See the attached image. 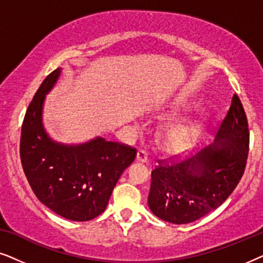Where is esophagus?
<instances>
[{
	"mask_svg": "<svg viewBox=\"0 0 263 263\" xmlns=\"http://www.w3.org/2000/svg\"><path fill=\"white\" fill-rule=\"evenodd\" d=\"M136 160L141 161V163H147V161H148V158H147V153L145 149L138 151V153H136Z\"/></svg>",
	"mask_w": 263,
	"mask_h": 263,
	"instance_id": "obj_1",
	"label": "esophagus"
}]
</instances>
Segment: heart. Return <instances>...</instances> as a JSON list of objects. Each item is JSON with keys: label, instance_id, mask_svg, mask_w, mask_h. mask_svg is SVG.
<instances>
[{"label": "heart", "instance_id": "b5f03b06", "mask_svg": "<svg viewBox=\"0 0 263 263\" xmlns=\"http://www.w3.org/2000/svg\"><path fill=\"white\" fill-rule=\"evenodd\" d=\"M199 128L195 124H178L161 135L160 145L165 152L179 153L189 148L195 140Z\"/></svg>", "mask_w": 263, "mask_h": 263}]
</instances>
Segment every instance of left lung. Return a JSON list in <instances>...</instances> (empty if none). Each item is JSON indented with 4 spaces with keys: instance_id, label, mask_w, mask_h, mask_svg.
<instances>
[{
    "instance_id": "8db88e82",
    "label": "left lung",
    "mask_w": 263,
    "mask_h": 263,
    "mask_svg": "<svg viewBox=\"0 0 263 263\" xmlns=\"http://www.w3.org/2000/svg\"><path fill=\"white\" fill-rule=\"evenodd\" d=\"M249 151V129L238 96L219 125L215 142L188 159L158 160L148 206L172 224H188L218 208L238 184Z\"/></svg>"
}]
</instances>
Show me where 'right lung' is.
<instances>
[{
	"mask_svg": "<svg viewBox=\"0 0 263 263\" xmlns=\"http://www.w3.org/2000/svg\"><path fill=\"white\" fill-rule=\"evenodd\" d=\"M60 73L57 68L45 78L27 107L21 127V165L42 203L69 220L87 221L105 211L136 149L102 138L78 146L53 142L43 128L42 109Z\"/></svg>",
	"mask_w": 263,
	"mask_h": 263,
	"instance_id": "right-lung-1",
	"label": "right lung"
}]
</instances>
